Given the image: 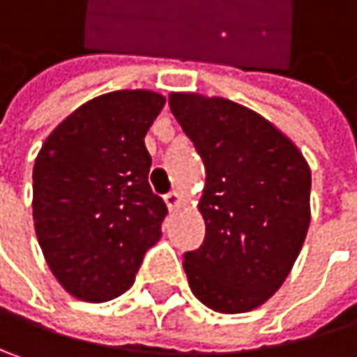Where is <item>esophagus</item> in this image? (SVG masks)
Here are the masks:
<instances>
[{
  "label": "esophagus",
  "instance_id": "1",
  "mask_svg": "<svg viewBox=\"0 0 357 357\" xmlns=\"http://www.w3.org/2000/svg\"><path fill=\"white\" fill-rule=\"evenodd\" d=\"M165 204H167L169 212L178 211L179 206H181V196H179L178 192H169V194L165 196Z\"/></svg>",
  "mask_w": 357,
  "mask_h": 357
}]
</instances>
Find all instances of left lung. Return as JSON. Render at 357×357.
I'll return each instance as SVG.
<instances>
[{
  "instance_id": "8db88e82",
  "label": "left lung",
  "mask_w": 357,
  "mask_h": 357,
  "mask_svg": "<svg viewBox=\"0 0 357 357\" xmlns=\"http://www.w3.org/2000/svg\"><path fill=\"white\" fill-rule=\"evenodd\" d=\"M169 108L206 169L198 202L206 237L183 255L188 284L216 312L261 307L307 237V159L270 120L227 98L172 91Z\"/></svg>"
}]
</instances>
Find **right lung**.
I'll return each mask as SVG.
<instances>
[{
    "label": "right lung",
    "mask_w": 357,
    "mask_h": 357,
    "mask_svg": "<svg viewBox=\"0 0 357 357\" xmlns=\"http://www.w3.org/2000/svg\"><path fill=\"white\" fill-rule=\"evenodd\" d=\"M165 106L153 89H118L71 112L34 161L32 218L56 282L85 303L132 284L161 239L165 202L151 192L145 135Z\"/></svg>",
    "instance_id": "1"
}]
</instances>
